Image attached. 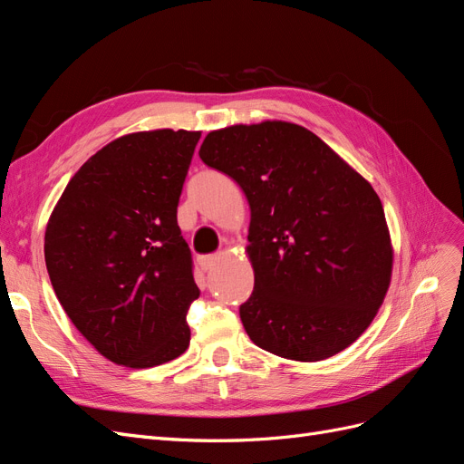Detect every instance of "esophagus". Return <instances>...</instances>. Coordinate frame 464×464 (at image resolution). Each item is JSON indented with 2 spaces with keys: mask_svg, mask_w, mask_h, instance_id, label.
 Masks as SVG:
<instances>
[{
  "mask_svg": "<svg viewBox=\"0 0 464 464\" xmlns=\"http://www.w3.org/2000/svg\"><path fill=\"white\" fill-rule=\"evenodd\" d=\"M217 256H205V257H199V266L203 271H210L213 269V266L217 265Z\"/></svg>",
  "mask_w": 464,
  "mask_h": 464,
  "instance_id": "34e87169",
  "label": "esophagus"
}]
</instances>
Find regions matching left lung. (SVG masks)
I'll return each instance as SVG.
<instances>
[{"label":"left lung","instance_id":"left-lung-1","mask_svg":"<svg viewBox=\"0 0 464 464\" xmlns=\"http://www.w3.org/2000/svg\"><path fill=\"white\" fill-rule=\"evenodd\" d=\"M201 160L246 193L256 286L244 329L266 353L334 356L368 329L389 288L392 249L373 188L296 123L210 131Z\"/></svg>","mask_w":464,"mask_h":464}]
</instances>
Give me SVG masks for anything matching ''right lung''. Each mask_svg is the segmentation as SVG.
Returning <instances> with one entry per match:
<instances>
[{"mask_svg": "<svg viewBox=\"0 0 464 464\" xmlns=\"http://www.w3.org/2000/svg\"><path fill=\"white\" fill-rule=\"evenodd\" d=\"M199 131L123 135L79 168L50 217L44 257L79 333L128 368L170 362L189 346L199 288L178 203Z\"/></svg>", "mask_w": 464, "mask_h": 464, "instance_id": "obj_1", "label": "right lung"}]
</instances>
